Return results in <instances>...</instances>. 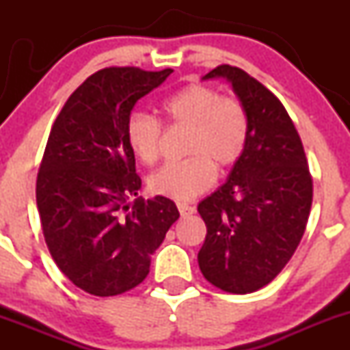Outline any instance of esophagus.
<instances>
[{
	"instance_id": "obj_1",
	"label": "esophagus",
	"mask_w": 350,
	"mask_h": 350,
	"mask_svg": "<svg viewBox=\"0 0 350 350\" xmlns=\"http://www.w3.org/2000/svg\"><path fill=\"white\" fill-rule=\"evenodd\" d=\"M178 210L181 213V217H188V215L195 213V206H191L188 203H178Z\"/></svg>"
}]
</instances>
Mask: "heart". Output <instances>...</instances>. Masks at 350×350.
Wrapping results in <instances>:
<instances>
[{
	"instance_id": "heart-1",
	"label": "heart",
	"mask_w": 350,
	"mask_h": 350,
	"mask_svg": "<svg viewBox=\"0 0 350 350\" xmlns=\"http://www.w3.org/2000/svg\"><path fill=\"white\" fill-rule=\"evenodd\" d=\"M165 120L188 126L185 152L189 157L162 165L149 178L155 196L189 201L213 186L217 165L225 171L237 164L249 139V115L235 96H221L208 84L193 83L165 98L161 105ZM125 135L133 155L154 164L161 154L162 125L147 113L129 116Z\"/></svg>"
}]
</instances>
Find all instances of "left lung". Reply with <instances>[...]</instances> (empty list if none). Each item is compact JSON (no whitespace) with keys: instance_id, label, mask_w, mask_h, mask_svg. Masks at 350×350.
Returning a JSON list of instances; mask_svg holds the SVG:
<instances>
[{"instance_id":"left-lung-1","label":"left lung","mask_w":350,"mask_h":350,"mask_svg":"<svg viewBox=\"0 0 350 350\" xmlns=\"http://www.w3.org/2000/svg\"><path fill=\"white\" fill-rule=\"evenodd\" d=\"M225 77L249 115V139L227 183L198 204L206 237L198 252L204 280L245 295L269 284L305 234L313 181L295 123L264 84L221 64L203 79Z\"/></svg>"}]
</instances>
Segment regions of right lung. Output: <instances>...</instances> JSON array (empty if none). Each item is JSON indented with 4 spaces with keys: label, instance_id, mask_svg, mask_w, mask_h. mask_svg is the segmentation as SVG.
<instances>
[{
    "label": "right lung",
    "instance_id": "obj_1",
    "mask_svg": "<svg viewBox=\"0 0 350 350\" xmlns=\"http://www.w3.org/2000/svg\"><path fill=\"white\" fill-rule=\"evenodd\" d=\"M172 69L105 67L69 96L37 174V208L52 259L77 288L116 296L149 274L150 256L179 218L174 201L137 198L142 181L125 125Z\"/></svg>",
    "mask_w": 350,
    "mask_h": 350
}]
</instances>
